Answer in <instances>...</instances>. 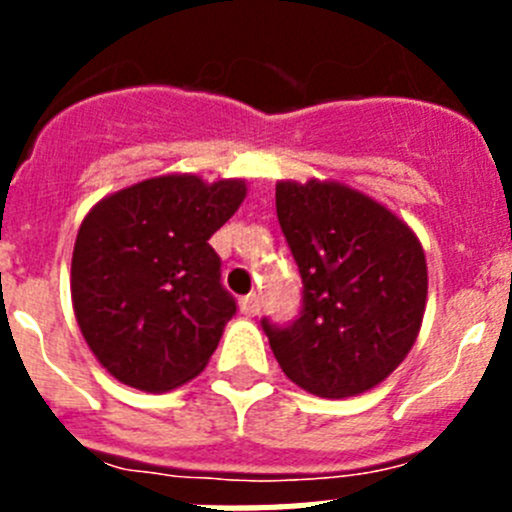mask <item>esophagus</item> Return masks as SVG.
<instances>
[{
    "instance_id": "obj_1",
    "label": "esophagus",
    "mask_w": 512,
    "mask_h": 512,
    "mask_svg": "<svg viewBox=\"0 0 512 512\" xmlns=\"http://www.w3.org/2000/svg\"><path fill=\"white\" fill-rule=\"evenodd\" d=\"M261 310V300L259 295H246L241 300V312L246 315V318H253V315H259Z\"/></svg>"
}]
</instances>
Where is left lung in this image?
<instances>
[{"instance_id":"obj_1","label":"left lung","mask_w":512,"mask_h":512,"mask_svg":"<svg viewBox=\"0 0 512 512\" xmlns=\"http://www.w3.org/2000/svg\"><path fill=\"white\" fill-rule=\"evenodd\" d=\"M277 217L302 277L287 328L261 320L282 372L328 400L372 390L410 354L428 297L418 235L341 182H277Z\"/></svg>"}]
</instances>
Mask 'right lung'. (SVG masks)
<instances>
[{
    "label": "right lung",
    "instance_id": "right-lung-1",
    "mask_svg": "<svg viewBox=\"0 0 512 512\" xmlns=\"http://www.w3.org/2000/svg\"><path fill=\"white\" fill-rule=\"evenodd\" d=\"M243 200V179L164 174L107 194L81 220L71 302L117 382L166 392L205 369L235 315L207 241Z\"/></svg>",
    "mask_w": 512,
    "mask_h": 512
}]
</instances>
